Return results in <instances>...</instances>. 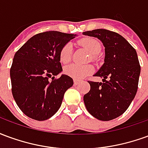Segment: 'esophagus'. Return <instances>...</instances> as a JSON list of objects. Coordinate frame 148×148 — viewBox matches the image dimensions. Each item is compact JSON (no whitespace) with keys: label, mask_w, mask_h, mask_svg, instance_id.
Segmentation results:
<instances>
[{"label":"esophagus","mask_w":148,"mask_h":148,"mask_svg":"<svg viewBox=\"0 0 148 148\" xmlns=\"http://www.w3.org/2000/svg\"><path fill=\"white\" fill-rule=\"evenodd\" d=\"M80 82V81L77 80V79H74V85H77V84Z\"/></svg>","instance_id":"1"}]
</instances>
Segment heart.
Here are the masks:
<instances>
[{
    "label": "heart",
    "mask_w": 148,
    "mask_h": 148,
    "mask_svg": "<svg viewBox=\"0 0 148 148\" xmlns=\"http://www.w3.org/2000/svg\"><path fill=\"white\" fill-rule=\"evenodd\" d=\"M80 44L93 55L99 53L101 48V43L97 40L92 39V38L82 39L80 41ZM71 54H72V44L68 42L62 47L60 53H59V59L62 64H66L71 61ZM93 71V66L90 64H71L65 67L64 73L74 79L80 80L91 74Z\"/></svg>",
    "instance_id": "1"
}]
</instances>
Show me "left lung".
Masks as SVG:
<instances>
[{
    "mask_svg": "<svg viewBox=\"0 0 148 148\" xmlns=\"http://www.w3.org/2000/svg\"><path fill=\"white\" fill-rule=\"evenodd\" d=\"M105 47V59L94 76L103 82H89L90 90L84 95L87 111L100 121H108L126 111L138 89L140 66L136 50L124 37L106 29L85 32Z\"/></svg>",
    "mask_w": 148,
    "mask_h": 148,
    "instance_id": "8db88e82",
    "label": "left lung"
}]
</instances>
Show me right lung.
I'll return each instance as SVG.
<instances>
[{"mask_svg":"<svg viewBox=\"0 0 148 148\" xmlns=\"http://www.w3.org/2000/svg\"><path fill=\"white\" fill-rule=\"evenodd\" d=\"M76 36L56 31L37 34L15 54L10 69L12 93L28 117L46 121L60 108L65 92L74 82L66 74L55 78L62 71L59 53Z\"/></svg>","mask_w":148,"mask_h":148,"instance_id":"obj_1","label":"right lung"}]
</instances>
